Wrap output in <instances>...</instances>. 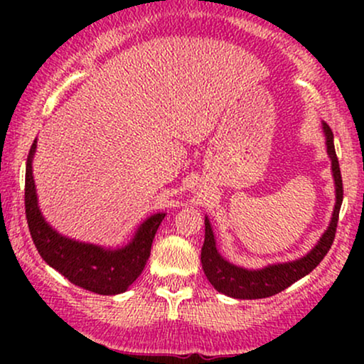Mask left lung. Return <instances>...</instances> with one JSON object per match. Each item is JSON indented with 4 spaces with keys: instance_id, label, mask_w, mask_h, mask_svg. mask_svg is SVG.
<instances>
[{
    "instance_id": "8db88e82",
    "label": "left lung",
    "mask_w": 364,
    "mask_h": 364,
    "mask_svg": "<svg viewBox=\"0 0 364 364\" xmlns=\"http://www.w3.org/2000/svg\"><path fill=\"white\" fill-rule=\"evenodd\" d=\"M325 136V147H327V156L330 159V169H332L333 186H336V203H333V212L330 217V223L320 240L315 246L301 255L299 258L287 262H275L269 265L260 267V269H246L236 263L225 260L219 253L215 245V236L212 231V224L205 215V241L202 246V269L205 272L208 282L214 286L223 294L235 299H262L269 296L277 294L289 287L304 275H308L318 263L323 260L330 246L336 237L337 220H339V210L342 205V178L339 169V161L336 156V147H333V133L327 123H321Z\"/></svg>"
}]
</instances>
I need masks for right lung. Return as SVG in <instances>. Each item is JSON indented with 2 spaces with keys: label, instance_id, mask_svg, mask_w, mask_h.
Segmentation results:
<instances>
[{
  "label": "right lung",
  "instance_id": "add662e5",
  "mask_svg": "<svg viewBox=\"0 0 364 364\" xmlns=\"http://www.w3.org/2000/svg\"><path fill=\"white\" fill-rule=\"evenodd\" d=\"M36 149L37 139L28 152L25 168V214L37 252L49 267L65 275L75 286L104 296L128 291V287L144 272L154 236L166 217V212H157L141 220L132 240L116 248L85 243L61 235L41 212L32 171Z\"/></svg>",
  "mask_w": 364,
  "mask_h": 364
}]
</instances>
